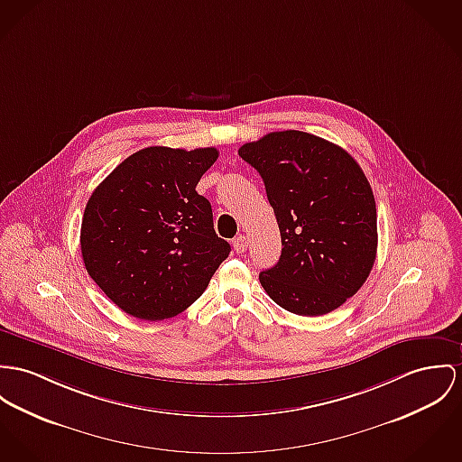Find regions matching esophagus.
I'll return each mask as SVG.
<instances>
[{
    "label": "esophagus",
    "instance_id": "34e87169",
    "mask_svg": "<svg viewBox=\"0 0 462 462\" xmlns=\"http://www.w3.org/2000/svg\"><path fill=\"white\" fill-rule=\"evenodd\" d=\"M232 246L234 249L237 251V253H245L246 248H248V239H246V236H237L234 241H232Z\"/></svg>",
    "mask_w": 462,
    "mask_h": 462
}]
</instances>
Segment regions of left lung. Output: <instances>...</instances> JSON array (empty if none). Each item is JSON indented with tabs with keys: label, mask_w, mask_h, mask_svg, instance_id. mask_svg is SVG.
Masks as SVG:
<instances>
[{
	"label": "left lung",
	"mask_w": 462,
	"mask_h": 462,
	"mask_svg": "<svg viewBox=\"0 0 462 462\" xmlns=\"http://www.w3.org/2000/svg\"><path fill=\"white\" fill-rule=\"evenodd\" d=\"M239 156L263 179L280 234V262L260 273L286 311L319 317L365 283L378 246L376 204L356 160L317 135L286 130L241 145Z\"/></svg>",
	"instance_id": "8db88e82"
}]
</instances>
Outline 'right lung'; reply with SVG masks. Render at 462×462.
<instances>
[{"instance_id":"right-lung-1","label":"right lung","mask_w":462,"mask_h":462,"mask_svg":"<svg viewBox=\"0 0 462 462\" xmlns=\"http://www.w3.org/2000/svg\"><path fill=\"white\" fill-rule=\"evenodd\" d=\"M216 158V147H145L89 197L82 260L125 313L151 321L176 317L204 293L228 256L230 245L214 232L211 204L195 189Z\"/></svg>"}]
</instances>
